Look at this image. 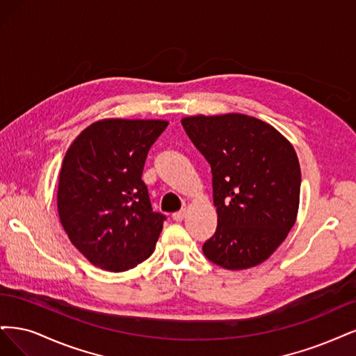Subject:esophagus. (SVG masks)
Returning <instances> with one entry per match:
<instances>
[{
    "mask_svg": "<svg viewBox=\"0 0 356 356\" xmlns=\"http://www.w3.org/2000/svg\"><path fill=\"white\" fill-rule=\"evenodd\" d=\"M185 216H186V210L176 211V213H173V220H176V222H181L183 219H185Z\"/></svg>",
    "mask_w": 356,
    "mask_h": 356,
    "instance_id": "34e87169",
    "label": "esophagus"
}]
</instances>
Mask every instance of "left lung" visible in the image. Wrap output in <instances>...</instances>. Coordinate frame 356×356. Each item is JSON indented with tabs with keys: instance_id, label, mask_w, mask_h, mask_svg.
<instances>
[{
	"instance_id": "obj_1",
	"label": "left lung",
	"mask_w": 356,
	"mask_h": 356,
	"mask_svg": "<svg viewBox=\"0 0 356 356\" xmlns=\"http://www.w3.org/2000/svg\"><path fill=\"white\" fill-rule=\"evenodd\" d=\"M211 167L217 229L204 256L225 269L260 265L289 235L300 201V164L270 124L244 113L181 120Z\"/></svg>"
}]
</instances>
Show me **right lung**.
<instances>
[{
    "label": "right lung",
    "mask_w": 356,
    "mask_h": 356,
    "mask_svg": "<svg viewBox=\"0 0 356 356\" xmlns=\"http://www.w3.org/2000/svg\"><path fill=\"white\" fill-rule=\"evenodd\" d=\"M167 125L163 120H102L67 149L57 211L71 243L95 266L124 272L154 253L165 216L152 210L142 173Z\"/></svg>",
    "instance_id": "right-lung-1"
}]
</instances>
